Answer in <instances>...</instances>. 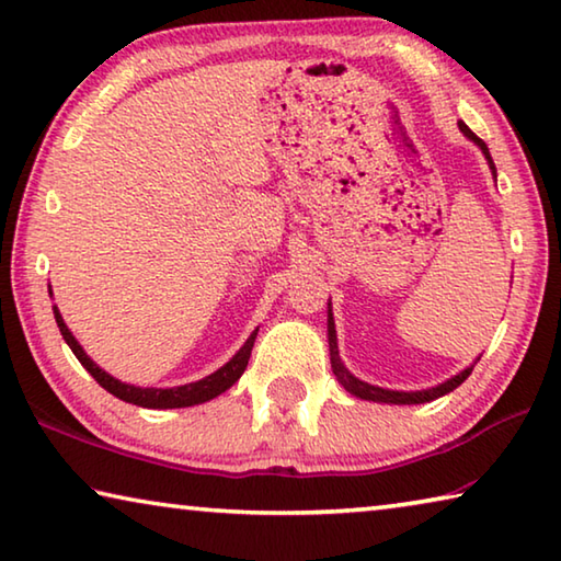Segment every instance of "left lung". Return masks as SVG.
<instances>
[{
	"instance_id": "8db88e82",
	"label": "left lung",
	"mask_w": 561,
	"mask_h": 561,
	"mask_svg": "<svg viewBox=\"0 0 561 561\" xmlns=\"http://www.w3.org/2000/svg\"><path fill=\"white\" fill-rule=\"evenodd\" d=\"M460 130L465 133V136H468L470 140H474V144H478V146L482 148V153H485L488 163H490V168H492V173H495V163H492L485 140L474 136V133H472L468 126H465L462 121H460ZM329 351H331V368H334L339 383L344 386L348 393H354L356 398H366V401H378V403H398V405H401V403H408V405H411V403H428V401H435V398L450 393L453 388H458V386L465 381V378H468V376L472 374V366H470V368H465L462 374L450 378V381H445V383L435 386V388H428V391H411V393H405V391H386V388L368 386V383H364V381H358L356 376H351V374L346 371V366L341 364V358H339L336 329H334V317H331V309H329Z\"/></svg>"
}]
</instances>
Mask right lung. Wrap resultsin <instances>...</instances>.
<instances>
[{
	"mask_svg": "<svg viewBox=\"0 0 561 561\" xmlns=\"http://www.w3.org/2000/svg\"><path fill=\"white\" fill-rule=\"evenodd\" d=\"M54 319H56V324H59L64 341L71 346L73 356L81 360V366L87 368V371L93 378H96V381L103 388H106L108 393L121 398V401L140 405V408H187V405L205 403V401H210V398L225 393L227 388H230L237 381V378L244 374L247 360H250V356H252L254 339H257V331H254V334L247 339V344L232 356V360H227V364L222 368H217L215 374L205 376L203 381L185 383V386H178V388H138V386H128V383L116 381V378L108 376L106 371H103V368L93 364V360L87 354H83V348L79 346V341L73 339L71 331L66 329L59 309H56V307H54Z\"/></svg>",
	"mask_w": 561,
	"mask_h": 561,
	"instance_id": "add662e5",
	"label": "right lung"
}]
</instances>
